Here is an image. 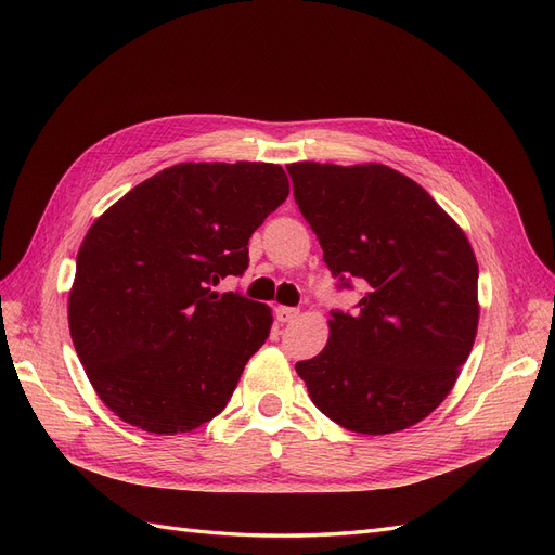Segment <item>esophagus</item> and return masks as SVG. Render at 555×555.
<instances>
[{
  "mask_svg": "<svg viewBox=\"0 0 555 555\" xmlns=\"http://www.w3.org/2000/svg\"><path fill=\"white\" fill-rule=\"evenodd\" d=\"M298 314H300V312H298L296 308H284V306H280V308L275 310L278 322H282V324H289V322H294V319H296Z\"/></svg>",
  "mask_w": 555,
  "mask_h": 555,
  "instance_id": "34e87169",
  "label": "esophagus"
}]
</instances>
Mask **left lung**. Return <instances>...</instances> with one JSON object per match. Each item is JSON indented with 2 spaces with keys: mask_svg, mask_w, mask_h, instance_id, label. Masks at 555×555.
<instances>
[{
  "mask_svg": "<svg viewBox=\"0 0 555 555\" xmlns=\"http://www.w3.org/2000/svg\"><path fill=\"white\" fill-rule=\"evenodd\" d=\"M287 171L331 273L367 284L354 314L333 312L326 347L296 363L298 377L347 430L386 435L424 422L477 335L479 268L465 231L391 166L296 162Z\"/></svg>",
  "mask_w": 555,
  "mask_h": 555,
  "instance_id": "obj_1",
  "label": "left lung"
}]
</instances>
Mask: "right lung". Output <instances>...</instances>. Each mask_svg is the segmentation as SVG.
Listing matches in <instances>:
<instances>
[{
  "label": "right lung",
  "mask_w": 555,
  "mask_h": 555,
  "mask_svg": "<svg viewBox=\"0 0 555 555\" xmlns=\"http://www.w3.org/2000/svg\"><path fill=\"white\" fill-rule=\"evenodd\" d=\"M287 196L280 164L182 162L96 217L78 249L69 331L125 424L178 435L227 408L273 314L212 287L243 275L251 233Z\"/></svg>",
  "instance_id": "right-lung-1"
}]
</instances>
